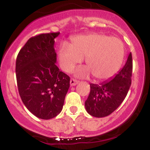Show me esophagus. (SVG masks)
<instances>
[{
    "label": "esophagus",
    "mask_w": 150,
    "mask_h": 150,
    "mask_svg": "<svg viewBox=\"0 0 150 150\" xmlns=\"http://www.w3.org/2000/svg\"><path fill=\"white\" fill-rule=\"evenodd\" d=\"M79 81L76 80V79H71V81H70V83H71V86H76V84H78Z\"/></svg>",
    "instance_id": "1"
}]
</instances>
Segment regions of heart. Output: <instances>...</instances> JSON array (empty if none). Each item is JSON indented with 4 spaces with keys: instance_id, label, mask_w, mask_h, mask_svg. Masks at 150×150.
<instances>
[{
    "instance_id": "1",
    "label": "heart",
    "mask_w": 150,
    "mask_h": 150,
    "mask_svg": "<svg viewBox=\"0 0 150 150\" xmlns=\"http://www.w3.org/2000/svg\"><path fill=\"white\" fill-rule=\"evenodd\" d=\"M124 56L121 40L99 33L76 36L71 45L62 43L59 50V63L64 71L71 72L86 58L88 68L79 69L76 75L87 76L91 73L97 80L112 77L120 70Z\"/></svg>"
}]
</instances>
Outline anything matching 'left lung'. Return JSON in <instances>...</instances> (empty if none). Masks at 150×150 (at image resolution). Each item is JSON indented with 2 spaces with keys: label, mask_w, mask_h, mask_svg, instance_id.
Returning <instances> with one entry per match:
<instances>
[{
  "label": "left lung",
  "mask_w": 150,
  "mask_h": 150,
  "mask_svg": "<svg viewBox=\"0 0 150 150\" xmlns=\"http://www.w3.org/2000/svg\"><path fill=\"white\" fill-rule=\"evenodd\" d=\"M132 67L131 52L124 67L112 79L99 85L90 84L89 95L85 102L88 113L95 117H105L120 107L132 84Z\"/></svg>",
  "instance_id": "obj_1"
}]
</instances>
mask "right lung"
Returning a JSON list of instances; mask_svg holds the SVG:
<instances>
[{"label":"right lung","mask_w":150,"mask_h":150,"mask_svg":"<svg viewBox=\"0 0 150 150\" xmlns=\"http://www.w3.org/2000/svg\"><path fill=\"white\" fill-rule=\"evenodd\" d=\"M59 32L30 38L16 62L18 93L32 114L42 120L59 115L70 87V77L56 66L55 38Z\"/></svg>","instance_id":"right-lung-1"}]
</instances>
